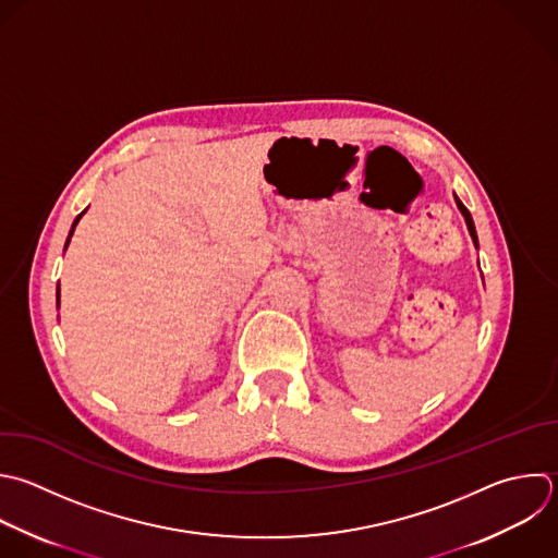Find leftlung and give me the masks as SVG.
<instances>
[{"mask_svg": "<svg viewBox=\"0 0 558 558\" xmlns=\"http://www.w3.org/2000/svg\"><path fill=\"white\" fill-rule=\"evenodd\" d=\"M456 205H458V209H460V214L464 216V222H466V227H469V233H471V238H473V242H475V246H477V235H475V227H473V220H471V214L466 211V207L460 203V198L456 196Z\"/></svg>", "mask_w": 558, "mask_h": 558, "instance_id": "obj_1", "label": "left lung"}]
</instances>
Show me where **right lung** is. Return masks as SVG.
<instances>
[{"instance_id":"right-lung-1","label":"right lung","mask_w":558,"mask_h":558,"mask_svg":"<svg viewBox=\"0 0 558 558\" xmlns=\"http://www.w3.org/2000/svg\"><path fill=\"white\" fill-rule=\"evenodd\" d=\"M81 218H83V214H81V216L74 220V225H72V231H70V238H72V233H74V229H76V225H78V220H81ZM70 238H68V242H65V248H68V244H70ZM57 299H59V292H57Z\"/></svg>"}]
</instances>
